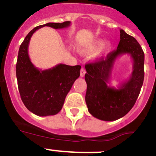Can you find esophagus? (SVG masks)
Returning <instances> with one entry per match:
<instances>
[{
  "mask_svg": "<svg viewBox=\"0 0 156 156\" xmlns=\"http://www.w3.org/2000/svg\"><path fill=\"white\" fill-rule=\"evenodd\" d=\"M85 73H86L85 69H84V68H81V70H80V76L84 77V75H85Z\"/></svg>",
  "mask_w": 156,
  "mask_h": 156,
  "instance_id": "obj_1",
  "label": "esophagus"
}]
</instances>
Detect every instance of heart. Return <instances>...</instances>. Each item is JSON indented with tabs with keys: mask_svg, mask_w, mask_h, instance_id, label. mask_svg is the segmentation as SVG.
<instances>
[{
	"mask_svg": "<svg viewBox=\"0 0 156 156\" xmlns=\"http://www.w3.org/2000/svg\"><path fill=\"white\" fill-rule=\"evenodd\" d=\"M112 48V44L109 41L106 42L103 44V40H98L94 42L93 44L89 45V46L84 47V48H80L78 49V51L80 53L83 55H87L92 52L96 51L98 49L100 50L97 51V53L95 54V57H100L103 56L105 53L108 52Z\"/></svg>",
	"mask_w": 156,
	"mask_h": 156,
	"instance_id": "1",
	"label": "heart"
}]
</instances>
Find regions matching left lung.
Instances as JSON below:
<instances>
[{
	"instance_id": "1",
	"label": "left lung",
	"mask_w": 156,
	"mask_h": 156,
	"mask_svg": "<svg viewBox=\"0 0 156 156\" xmlns=\"http://www.w3.org/2000/svg\"><path fill=\"white\" fill-rule=\"evenodd\" d=\"M130 55L133 72L130 78L118 88L108 85L114 62L119 56ZM86 104L94 117L112 122L125 116L134 106L144 79V53L137 41L120 29V41L106 58L85 65Z\"/></svg>"
}]
</instances>
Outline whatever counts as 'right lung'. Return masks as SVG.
I'll use <instances>...</instances> for the list:
<instances>
[{
  "instance_id": "add662e5",
  "label": "right lung",
  "mask_w": 156,
  "mask_h": 156,
  "mask_svg": "<svg viewBox=\"0 0 156 156\" xmlns=\"http://www.w3.org/2000/svg\"><path fill=\"white\" fill-rule=\"evenodd\" d=\"M70 24L71 22L66 21L37 26L27 34L20 47L16 62L19 91L26 107L36 115H54L62 109L66 95L80 76L81 66L58 64L46 70L36 68L29 56L30 39L37 29L44 26L59 29Z\"/></svg>"
}]
</instances>
